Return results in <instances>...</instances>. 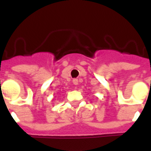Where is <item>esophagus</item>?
<instances>
[{"label": "esophagus", "instance_id": "34e87169", "mask_svg": "<svg viewBox=\"0 0 151 151\" xmlns=\"http://www.w3.org/2000/svg\"><path fill=\"white\" fill-rule=\"evenodd\" d=\"M73 82L74 85H78V79H73Z\"/></svg>", "mask_w": 151, "mask_h": 151}]
</instances>
